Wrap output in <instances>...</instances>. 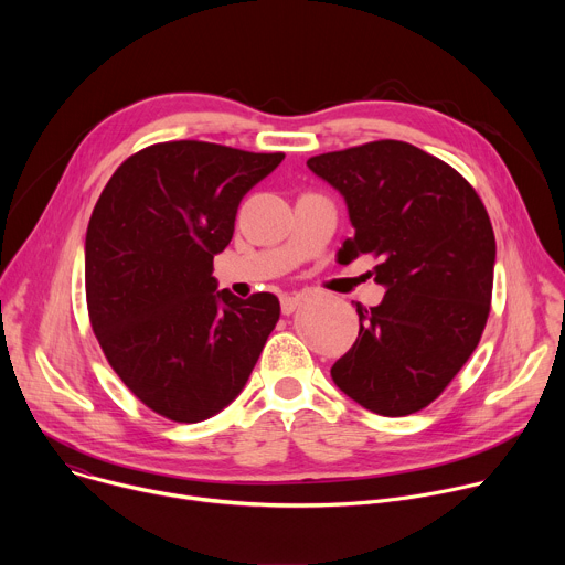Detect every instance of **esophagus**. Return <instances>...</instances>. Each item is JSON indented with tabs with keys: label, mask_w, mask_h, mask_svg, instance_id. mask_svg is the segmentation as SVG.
<instances>
[{
	"label": "esophagus",
	"mask_w": 565,
	"mask_h": 565,
	"mask_svg": "<svg viewBox=\"0 0 565 565\" xmlns=\"http://www.w3.org/2000/svg\"><path fill=\"white\" fill-rule=\"evenodd\" d=\"M303 301H306V292L286 295V297H281V312H284V315H292Z\"/></svg>",
	"instance_id": "obj_1"
}]
</instances>
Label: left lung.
<instances>
[{
  "instance_id": "1",
  "label": "left lung",
  "mask_w": 565,
  "mask_h": 565,
  "mask_svg": "<svg viewBox=\"0 0 565 565\" xmlns=\"http://www.w3.org/2000/svg\"><path fill=\"white\" fill-rule=\"evenodd\" d=\"M347 201L355 236L344 264L373 255L382 303H358L355 344L331 369L364 409L397 418L425 409L469 360L488 324L497 241L476 190L440 158L375 140L308 158Z\"/></svg>"
}]
</instances>
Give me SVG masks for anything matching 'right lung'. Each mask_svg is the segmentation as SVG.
<instances>
[{
  "instance_id": "1",
  "label": "right lung",
  "mask_w": 565,
  "mask_h": 565,
  "mask_svg": "<svg viewBox=\"0 0 565 565\" xmlns=\"http://www.w3.org/2000/svg\"><path fill=\"white\" fill-rule=\"evenodd\" d=\"M284 160L201 140L129 156L87 227L92 329L127 388L174 423L212 418L244 391L279 319V299L216 290L214 255L244 199Z\"/></svg>"
}]
</instances>
